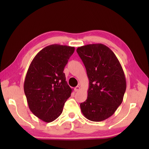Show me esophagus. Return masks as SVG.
<instances>
[{
    "label": "esophagus",
    "instance_id": "34e87169",
    "mask_svg": "<svg viewBox=\"0 0 149 149\" xmlns=\"http://www.w3.org/2000/svg\"><path fill=\"white\" fill-rule=\"evenodd\" d=\"M79 90H80V87L79 86H77L74 88V91H75L76 92L79 91Z\"/></svg>",
    "mask_w": 149,
    "mask_h": 149
}]
</instances>
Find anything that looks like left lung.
<instances>
[{
  "label": "left lung",
  "mask_w": 149,
  "mask_h": 149,
  "mask_svg": "<svg viewBox=\"0 0 149 149\" xmlns=\"http://www.w3.org/2000/svg\"><path fill=\"white\" fill-rule=\"evenodd\" d=\"M78 54L89 79L88 97L80 104L86 119L104 120L113 115L123 101L126 79L122 66L114 52L101 43L78 47Z\"/></svg>",
  "instance_id": "left-lung-1"
}]
</instances>
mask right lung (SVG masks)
<instances>
[{"instance_id":"1","label":"right lung","mask_w":149,"mask_h":149,"mask_svg":"<svg viewBox=\"0 0 149 149\" xmlns=\"http://www.w3.org/2000/svg\"><path fill=\"white\" fill-rule=\"evenodd\" d=\"M74 47L54 44L40 50L26 73L24 88L31 112L45 123L60 116L72 89L63 70Z\"/></svg>"}]
</instances>
